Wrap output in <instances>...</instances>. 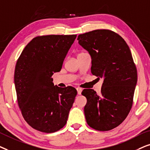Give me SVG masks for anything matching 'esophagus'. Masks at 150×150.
Masks as SVG:
<instances>
[{"label": "esophagus", "instance_id": "1", "mask_svg": "<svg viewBox=\"0 0 150 150\" xmlns=\"http://www.w3.org/2000/svg\"><path fill=\"white\" fill-rule=\"evenodd\" d=\"M77 94H78V95H81V92H82V89H81V88H77Z\"/></svg>", "mask_w": 150, "mask_h": 150}]
</instances>
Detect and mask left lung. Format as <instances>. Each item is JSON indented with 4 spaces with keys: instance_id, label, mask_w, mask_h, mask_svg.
<instances>
[{
    "instance_id": "left-lung-1",
    "label": "left lung",
    "mask_w": 150,
    "mask_h": 150,
    "mask_svg": "<svg viewBox=\"0 0 150 150\" xmlns=\"http://www.w3.org/2000/svg\"><path fill=\"white\" fill-rule=\"evenodd\" d=\"M79 45L92 59L91 73L103 79L101 93L84 89V114L88 125L108 131L121 124L130 111L137 82V71L130 49L115 32L97 29L78 35Z\"/></svg>"
}]
</instances>
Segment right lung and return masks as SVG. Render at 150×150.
<instances>
[{"mask_svg": "<svg viewBox=\"0 0 150 150\" xmlns=\"http://www.w3.org/2000/svg\"><path fill=\"white\" fill-rule=\"evenodd\" d=\"M77 35H49L33 38L18 59L14 83L18 103L28 124L37 130L55 132L67 123L77 95L72 86H54L53 73L63 62Z\"/></svg>", "mask_w": 150, "mask_h": 150, "instance_id": "right-lung-1", "label": "right lung"}]
</instances>
